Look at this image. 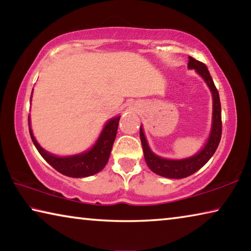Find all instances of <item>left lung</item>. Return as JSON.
Listing matches in <instances>:
<instances>
[{"mask_svg":"<svg viewBox=\"0 0 251 251\" xmlns=\"http://www.w3.org/2000/svg\"><path fill=\"white\" fill-rule=\"evenodd\" d=\"M188 61V69L196 70L197 73L205 79L208 87L210 88L212 94V125L209 138L203 146L202 150L198 154L194 155L189 158L185 159H166L155 155L151 151L148 146L147 141L144 135L143 128L141 127L139 130V136H141V142L143 146L144 157H145L147 166L150 167L151 172L163 177L174 178V179H179V178H185L194 173H196L198 169H201L208 160L211 158V156L215 154L216 150L219 145L220 138H222V106H220L219 93L216 88L214 80H212L209 71L203 63L197 61L194 57L189 56Z\"/></svg>","mask_w":251,"mask_h":251,"instance_id":"1","label":"left lung"}]
</instances>
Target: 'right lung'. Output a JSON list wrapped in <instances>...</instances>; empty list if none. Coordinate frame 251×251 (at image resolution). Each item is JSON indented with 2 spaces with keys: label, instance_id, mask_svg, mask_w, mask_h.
I'll list each match as a JSON object with an SVG mask.
<instances>
[{
  "label": "right lung",
  "instance_id": "right-lung-1",
  "mask_svg": "<svg viewBox=\"0 0 251 251\" xmlns=\"http://www.w3.org/2000/svg\"><path fill=\"white\" fill-rule=\"evenodd\" d=\"M121 116H116L107 122L105 125L104 129L101 130L99 139L95 143L90 151L82 152V154L74 155V156H66V157H58L50 154L49 151L43 150L39 143L36 142L35 137L33 136L31 126H29V117H28V129L29 135H31L32 142L35 145L36 150L39 151L41 156L48 161V163L53 168L56 169L58 173L63 175L80 178L92 176L94 174L100 172L107 164L110 151L114 141H115L118 123H120Z\"/></svg>",
  "mask_w": 251,
  "mask_h": 251
}]
</instances>
